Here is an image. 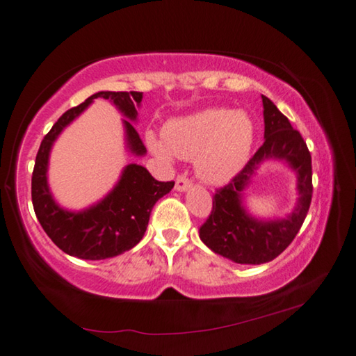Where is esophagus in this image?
<instances>
[{
    "instance_id": "34e87169",
    "label": "esophagus",
    "mask_w": 356,
    "mask_h": 356,
    "mask_svg": "<svg viewBox=\"0 0 356 356\" xmlns=\"http://www.w3.org/2000/svg\"><path fill=\"white\" fill-rule=\"evenodd\" d=\"M191 188V179L186 177V175H178L177 184H175V189L179 192H184Z\"/></svg>"
}]
</instances>
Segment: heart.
I'll use <instances>...</instances> for the list:
<instances>
[{
    "mask_svg": "<svg viewBox=\"0 0 356 356\" xmlns=\"http://www.w3.org/2000/svg\"><path fill=\"white\" fill-rule=\"evenodd\" d=\"M164 141L148 136L153 153L168 159L172 153L194 159L200 178L208 183H225L248 161L254 143V124L248 115L227 108H207L168 121Z\"/></svg>",
    "mask_w": 356,
    "mask_h": 356,
    "instance_id": "1",
    "label": "heart"
}]
</instances>
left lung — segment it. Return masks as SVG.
Listing matches in <instances>:
<instances>
[{
  "instance_id": "left-lung-1",
  "label": "left lung",
  "mask_w": 356,
  "mask_h": 356,
  "mask_svg": "<svg viewBox=\"0 0 356 356\" xmlns=\"http://www.w3.org/2000/svg\"><path fill=\"white\" fill-rule=\"evenodd\" d=\"M264 101L265 142L240 173L213 195V209L200 227V240L222 257L241 265H260L276 259L289 248L307 216L312 199V161L301 134L266 96ZM285 160L299 177L300 199L284 220L259 221L242 207V191L260 161Z\"/></svg>"
}]
</instances>
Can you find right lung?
<instances>
[{
	"label": "right lung",
	"mask_w": 356,
	"mask_h": 356,
	"mask_svg": "<svg viewBox=\"0 0 356 356\" xmlns=\"http://www.w3.org/2000/svg\"><path fill=\"white\" fill-rule=\"evenodd\" d=\"M97 97L110 99L126 118L136 121L143 92L99 91L80 106L64 112L40 143L31 178V199L39 224L63 252L83 260L112 259L136 246L147 232L154 203L175 186V181H157L142 165L129 164L113 191L96 205L77 213L56 205L47 184L51 145L64 127ZM123 121L127 148L136 156H143L147 148L136 127L129 120Z\"/></svg>",
	"instance_id": "add662e5"
}]
</instances>
